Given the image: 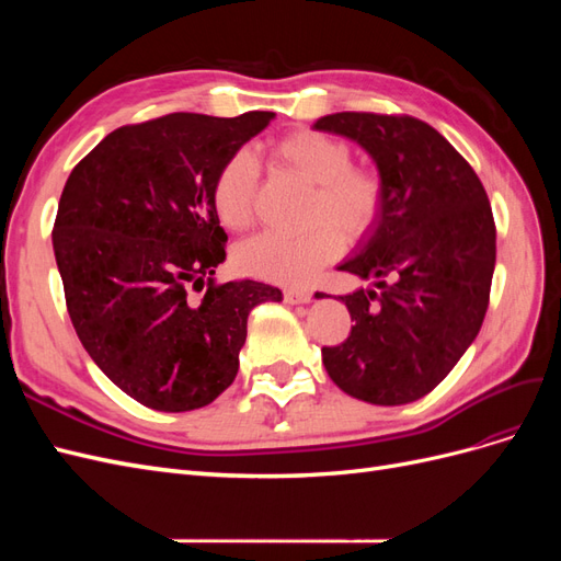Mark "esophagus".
<instances>
[{"label":"esophagus","instance_id":"obj_1","mask_svg":"<svg viewBox=\"0 0 561 561\" xmlns=\"http://www.w3.org/2000/svg\"><path fill=\"white\" fill-rule=\"evenodd\" d=\"M283 299L287 304H309L311 301V293H307V290H285Z\"/></svg>","mask_w":561,"mask_h":561}]
</instances>
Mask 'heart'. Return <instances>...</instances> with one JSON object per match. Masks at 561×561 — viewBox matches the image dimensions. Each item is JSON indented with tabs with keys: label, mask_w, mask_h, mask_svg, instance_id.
I'll list each match as a JSON object with an SVG mask.
<instances>
[{
	"label": "heart",
	"mask_w": 561,
	"mask_h": 561,
	"mask_svg": "<svg viewBox=\"0 0 561 561\" xmlns=\"http://www.w3.org/2000/svg\"><path fill=\"white\" fill-rule=\"evenodd\" d=\"M271 157L293 173L316 184L313 219L307 233L264 231L236 250V264L245 274L283 285H307L322 266L342 254L344 241L328 221L346 236L365 233L383 208V180L367 165H351V147L320 130H295L268 147ZM257 163L248 151H236L213 182V208L227 229L241 231L252 222Z\"/></svg>",
	"instance_id": "b5f03b06"
}]
</instances>
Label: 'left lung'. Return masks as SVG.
Masks as SVG:
<instances>
[{
	"label": "left lung",
	"instance_id": "obj_1",
	"mask_svg": "<svg viewBox=\"0 0 561 561\" xmlns=\"http://www.w3.org/2000/svg\"><path fill=\"white\" fill-rule=\"evenodd\" d=\"M313 128L360 145L386 190L375 225L336 266L375 278L378 290L339 297L355 325L342 346L322 348V365L351 398L414 402L449 375L482 328L496 264L486 192L468 161L419 118L336 112Z\"/></svg>",
	"mask_w": 561,
	"mask_h": 561
}]
</instances>
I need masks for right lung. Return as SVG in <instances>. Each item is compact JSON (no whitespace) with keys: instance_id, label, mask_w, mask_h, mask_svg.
I'll return each instance as SVG.
<instances>
[{"instance_id":"add662e5","label":"right lung","mask_w":561,"mask_h":561,"mask_svg":"<svg viewBox=\"0 0 561 561\" xmlns=\"http://www.w3.org/2000/svg\"><path fill=\"white\" fill-rule=\"evenodd\" d=\"M271 118L178 112L122 126L65 182L54 252L77 336L112 383L157 412L198 410L227 390L250 311L283 299L250 278L213 283L227 260L215 175Z\"/></svg>"}]
</instances>
